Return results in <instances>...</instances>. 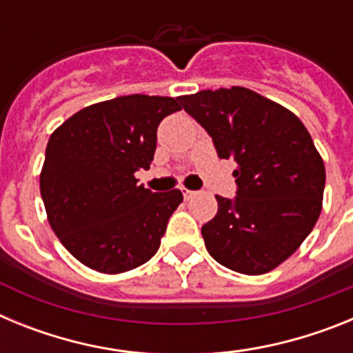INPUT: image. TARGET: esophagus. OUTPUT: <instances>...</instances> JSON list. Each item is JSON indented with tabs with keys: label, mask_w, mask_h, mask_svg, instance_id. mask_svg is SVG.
I'll return each mask as SVG.
<instances>
[{
	"label": "esophagus",
	"mask_w": 353,
	"mask_h": 353,
	"mask_svg": "<svg viewBox=\"0 0 353 353\" xmlns=\"http://www.w3.org/2000/svg\"><path fill=\"white\" fill-rule=\"evenodd\" d=\"M182 194H183V198H185V199H191V198H194L196 192L194 191H189V189L182 187Z\"/></svg>",
	"instance_id": "esophagus-1"
}]
</instances>
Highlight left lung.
I'll return each instance as SVG.
<instances>
[{
	"label": "left lung",
	"mask_w": 353,
	"mask_h": 353,
	"mask_svg": "<svg viewBox=\"0 0 353 353\" xmlns=\"http://www.w3.org/2000/svg\"><path fill=\"white\" fill-rule=\"evenodd\" d=\"M176 101L233 159L235 199L215 196L217 214L203 224L207 251L226 269L260 276L288 260L322 212L325 166L301 120L242 86L203 90Z\"/></svg>",
	"instance_id": "1"
}]
</instances>
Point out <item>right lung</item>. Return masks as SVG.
Wrapping results in <instances>:
<instances>
[{
  "mask_svg": "<svg viewBox=\"0 0 353 353\" xmlns=\"http://www.w3.org/2000/svg\"><path fill=\"white\" fill-rule=\"evenodd\" d=\"M174 111L173 97H117L81 109L51 134L40 173L43 207L65 249L90 269L121 274L157 252L183 196L152 192L134 173L150 168L159 123Z\"/></svg>",
  "mask_w": 353,
  "mask_h": 353,
  "instance_id": "1",
  "label": "right lung"
}]
</instances>
